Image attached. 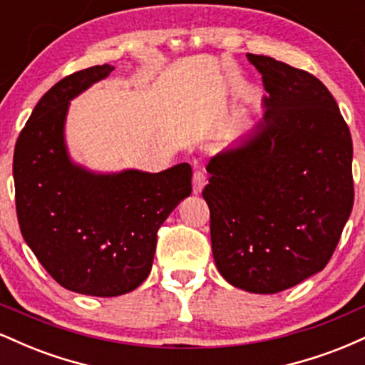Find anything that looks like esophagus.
<instances>
[{
  "label": "esophagus",
  "instance_id": "1",
  "mask_svg": "<svg viewBox=\"0 0 365 365\" xmlns=\"http://www.w3.org/2000/svg\"><path fill=\"white\" fill-rule=\"evenodd\" d=\"M206 183L207 180L200 168H194V178H192V190H194V194L199 195L204 190V187H206Z\"/></svg>",
  "mask_w": 365,
  "mask_h": 365
}]
</instances>
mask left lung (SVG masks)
<instances>
[{
	"instance_id": "1",
	"label": "left lung",
	"mask_w": 365,
	"mask_h": 365,
	"mask_svg": "<svg viewBox=\"0 0 365 365\" xmlns=\"http://www.w3.org/2000/svg\"><path fill=\"white\" fill-rule=\"evenodd\" d=\"M264 115L209 161L202 190L217 271L250 293H278L324 269L354 206L350 130L314 75L261 54Z\"/></svg>"
}]
</instances>
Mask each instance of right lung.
<instances>
[{"instance_id":"obj_1","label":"right lung","mask_w":365,"mask_h":365,"mask_svg":"<svg viewBox=\"0 0 365 365\" xmlns=\"http://www.w3.org/2000/svg\"><path fill=\"white\" fill-rule=\"evenodd\" d=\"M113 70L96 65L54 83L36 104L14 154L25 244L63 288L92 297L123 295L148 278L159 226L192 192L188 163L159 173H101L70 158V101Z\"/></svg>"}]
</instances>
